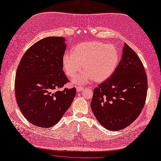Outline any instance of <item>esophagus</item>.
<instances>
[{
  "mask_svg": "<svg viewBox=\"0 0 161 161\" xmlns=\"http://www.w3.org/2000/svg\"><path fill=\"white\" fill-rule=\"evenodd\" d=\"M76 91L77 92H81V91H82L83 90V89H84V87H82V86H77L76 87Z\"/></svg>",
  "mask_w": 161,
  "mask_h": 161,
  "instance_id": "34e87169",
  "label": "esophagus"
}]
</instances>
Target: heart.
<instances>
[{"mask_svg": "<svg viewBox=\"0 0 161 161\" xmlns=\"http://www.w3.org/2000/svg\"><path fill=\"white\" fill-rule=\"evenodd\" d=\"M119 62V53L113 45L99 41L85 42L76 46L73 52H66L62 58L64 69L73 77L83 67L85 69L72 80L76 85H83L92 80L103 82L115 71Z\"/></svg>", "mask_w": 161, "mask_h": 161, "instance_id": "1", "label": "heart"}]
</instances>
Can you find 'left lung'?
<instances>
[{"label":"left lung","mask_w":161,"mask_h":161,"mask_svg":"<svg viewBox=\"0 0 161 161\" xmlns=\"http://www.w3.org/2000/svg\"><path fill=\"white\" fill-rule=\"evenodd\" d=\"M147 92V77L142 61L125 43L115 71L94 89L91 108L104 128L111 131L119 130L138 117Z\"/></svg>","instance_id":"left-lung-1"}]
</instances>
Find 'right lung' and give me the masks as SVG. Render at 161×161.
I'll return each instance as SVG.
<instances>
[{"label":"right lung","mask_w":161,"mask_h":161,"mask_svg":"<svg viewBox=\"0 0 161 161\" xmlns=\"http://www.w3.org/2000/svg\"><path fill=\"white\" fill-rule=\"evenodd\" d=\"M62 36H48L31 46L23 56L15 80L19 109L31 123L41 128L56 125L71 106L76 88H62L69 80L63 71L66 49Z\"/></svg>","instance_id":"obj_1"}]
</instances>
